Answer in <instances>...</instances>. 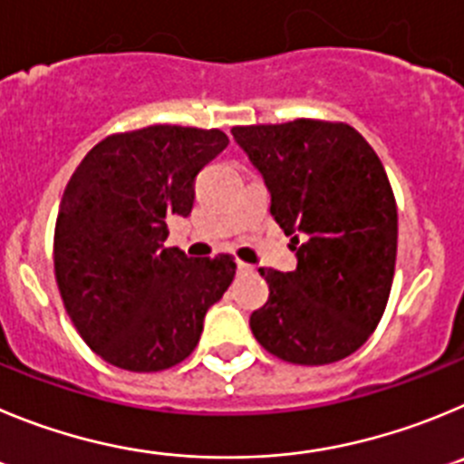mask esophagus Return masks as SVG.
<instances>
[{
  "label": "esophagus",
  "mask_w": 464,
  "mask_h": 464,
  "mask_svg": "<svg viewBox=\"0 0 464 464\" xmlns=\"http://www.w3.org/2000/svg\"><path fill=\"white\" fill-rule=\"evenodd\" d=\"M237 273H242V275L254 273V266H249V263H245V261H237Z\"/></svg>",
  "instance_id": "esophagus-1"
}]
</instances>
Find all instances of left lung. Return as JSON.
I'll return each mask as SVG.
<instances>
[{
  "mask_svg": "<svg viewBox=\"0 0 464 464\" xmlns=\"http://www.w3.org/2000/svg\"><path fill=\"white\" fill-rule=\"evenodd\" d=\"M231 133L298 256L294 273L258 270L270 295L249 316L254 337L294 365L352 356L382 321L395 275L398 206L382 160L346 122L298 118Z\"/></svg>",
  "mask_w": 464,
  "mask_h": 464,
  "instance_id": "8db88e82",
  "label": "left lung"
}]
</instances>
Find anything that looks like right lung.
<instances>
[{
	"label": "right lung",
	"mask_w": 464,
	"mask_h": 464,
	"mask_svg": "<svg viewBox=\"0 0 464 464\" xmlns=\"http://www.w3.org/2000/svg\"><path fill=\"white\" fill-rule=\"evenodd\" d=\"M227 145L219 129L152 124L106 136L71 175L53 242L57 289L111 365L161 372L185 361L236 277L231 254L189 258L164 245L170 219L194 208L198 170Z\"/></svg>",
	"instance_id": "add662e5"
}]
</instances>
